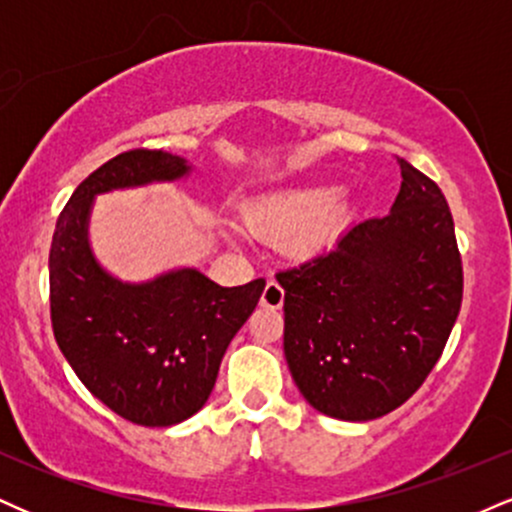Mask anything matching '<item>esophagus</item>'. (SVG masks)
Wrapping results in <instances>:
<instances>
[{"label":"esophagus","instance_id":"obj_1","mask_svg":"<svg viewBox=\"0 0 512 512\" xmlns=\"http://www.w3.org/2000/svg\"><path fill=\"white\" fill-rule=\"evenodd\" d=\"M260 305L262 308H281L284 305V289H281L276 281H267V286H264L262 296H260Z\"/></svg>","mask_w":512,"mask_h":512}]
</instances>
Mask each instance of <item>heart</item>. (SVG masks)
<instances>
[{
    "label": "heart",
    "mask_w": 512,
    "mask_h": 512,
    "mask_svg": "<svg viewBox=\"0 0 512 512\" xmlns=\"http://www.w3.org/2000/svg\"><path fill=\"white\" fill-rule=\"evenodd\" d=\"M351 219L349 195L330 180L267 192L243 207V221L252 236L269 245H284L286 255L301 262L330 250Z\"/></svg>",
    "instance_id": "b5f03b06"
}]
</instances>
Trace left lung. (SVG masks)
<instances>
[{
  "label": "left lung",
  "mask_w": 512,
  "mask_h": 512,
  "mask_svg": "<svg viewBox=\"0 0 512 512\" xmlns=\"http://www.w3.org/2000/svg\"><path fill=\"white\" fill-rule=\"evenodd\" d=\"M402 187L383 219L276 274L284 354L310 407L342 421L390 414L443 354L462 303L455 223L431 178L399 158Z\"/></svg>",
  "instance_id": "1"
}]
</instances>
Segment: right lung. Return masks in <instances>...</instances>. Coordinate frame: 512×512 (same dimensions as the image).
<instances>
[{"mask_svg":"<svg viewBox=\"0 0 512 512\" xmlns=\"http://www.w3.org/2000/svg\"><path fill=\"white\" fill-rule=\"evenodd\" d=\"M187 158L134 149L110 158L74 190L50 248V315L69 366L93 397L139 426H173L207 404L221 358L252 315L264 279L219 286L195 267L122 281L91 248L98 195L178 182Z\"/></svg>","mask_w":512,"mask_h":512,"instance_id":"add662e5","label":"right lung"}]
</instances>
